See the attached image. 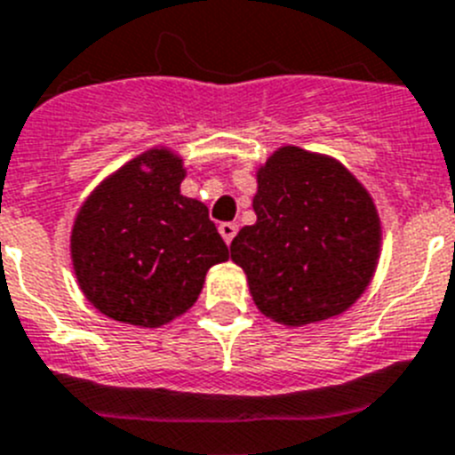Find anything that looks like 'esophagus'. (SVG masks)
<instances>
[{
	"label": "esophagus",
	"mask_w": 455,
	"mask_h": 455,
	"mask_svg": "<svg viewBox=\"0 0 455 455\" xmlns=\"http://www.w3.org/2000/svg\"><path fill=\"white\" fill-rule=\"evenodd\" d=\"M220 233H222L224 243L231 244V240L235 238V233H238V224H233V222H222V224H220Z\"/></svg>",
	"instance_id": "obj_1"
}]
</instances>
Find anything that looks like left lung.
<instances>
[{"label": "left lung", "mask_w": 455, "mask_h": 455, "mask_svg": "<svg viewBox=\"0 0 455 455\" xmlns=\"http://www.w3.org/2000/svg\"><path fill=\"white\" fill-rule=\"evenodd\" d=\"M254 212L256 224L233 238L231 259L263 314L302 327L343 314L364 293L380 220L343 164L283 146L260 167Z\"/></svg>", "instance_id": "1"}]
</instances>
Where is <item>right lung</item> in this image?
Returning a JSON list of instances; mask_svg holds the SVG:
<instances>
[{"mask_svg": "<svg viewBox=\"0 0 455 455\" xmlns=\"http://www.w3.org/2000/svg\"><path fill=\"white\" fill-rule=\"evenodd\" d=\"M183 162L156 148L109 176L77 212L70 254L82 293L118 323L160 327L196 302L228 247L201 201L180 195Z\"/></svg>", "mask_w": 455, "mask_h": 455, "instance_id": "add662e5", "label": "right lung"}]
</instances>
